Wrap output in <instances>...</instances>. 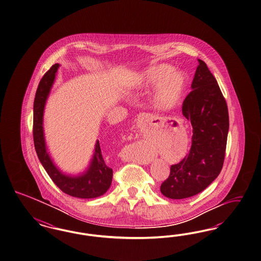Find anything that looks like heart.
Instances as JSON below:
<instances>
[{
  "label": "heart",
  "mask_w": 261,
  "mask_h": 261,
  "mask_svg": "<svg viewBox=\"0 0 261 261\" xmlns=\"http://www.w3.org/2000/svg\"><path fill=\"white\" fill-rule=\"evenodd\" d=\"M173 70L167 64L152 65L138 74L134 87L150 89L156 86L152 95L154 107L160 110L172 109L182 101L188 84L186 74Z\"/></svg>",
  "instance_id": "1"
}]
</instances>
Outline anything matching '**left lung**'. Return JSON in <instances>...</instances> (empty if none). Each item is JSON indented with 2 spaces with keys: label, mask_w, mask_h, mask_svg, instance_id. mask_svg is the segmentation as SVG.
<instances>
[{
  "label": "left lung",
  "mask_w": 261,
  "mask_h": 261,
  "mask_svg": "<svg viewBox=\"0 0 261 261\" xmlns=\"http://www.w3.org/2000/svg\"><path fill=\"white\" fill-rule=\"evenodd\" d=\"M192 91L182 103V115L192 125L190 153L170 167L161 186L170 199L192 197L205 190L221 172L229 132L228 106L206 64L198 59Z\"/></svg>",
  "instance_id": "1"
}]
</instances>
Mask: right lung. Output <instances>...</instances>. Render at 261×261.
<instances>
[{"mask_svg":"<svg viewBox=\"0 0 261 261\" xmlns=\"http://www.w3.org/2000/svg\"><path fill=\"white\" fill-rule=\"evenodd\" d=\"M59 64H55L44 74L36 91L33 104V141L35 150L45 170L56 186L72 197L92 199L103 195L110 188L113 170L104 162L98 140L87 169L79 175L63 173L47 152L43 119L47 97L56 80Z\"/></svg>","mask_w":261,"mask_h":261,"instance_id":"add662e5","label":"right lung"}]
</instances>
